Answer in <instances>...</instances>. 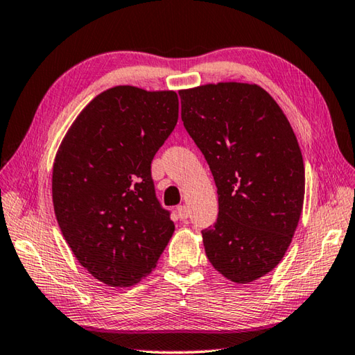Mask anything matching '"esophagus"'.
Segmentation results:
<instances>
[{
    "mask_svg": "<svg viewBox=\"0 0 355 355\" xmlns=\"http://www.w3.org/2000/svg\"><path fill=\"white\" fill-rule=\"evenodd\" d=\"M177 214L180 220H187V217H189V207H187L186 205H182L177 207Z\"/></svg>",
    "mask_w": 355,
    "mask_h": 355,
    "instance_id": "34e87169",
    "label": "esophagus"
}]
</instances>
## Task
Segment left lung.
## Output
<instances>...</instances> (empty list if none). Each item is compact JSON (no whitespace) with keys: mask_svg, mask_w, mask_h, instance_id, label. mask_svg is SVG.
Here are the masks:
<instances>
[{"mask_svg":"<svg viewBox=\"0 0 355 355\" xmlns=\"http://www.w3.org/2000/svg\"><path fill=\"white\" fill-rule=\"evenodd\" d=\"M180 98L218 193L217 221L201 231L207 260L231 282H254L279 265L300 220V146L279 104L257 85H206L180 90Z\"/></svg>","mask_w":355,"mask_h":355,"instance_id":"1","label":"left lung"}]
</instances>
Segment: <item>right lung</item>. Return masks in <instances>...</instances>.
I'll return each instance as SVG.
<instances>
[{
    "instance_id": "obj_1",
    "label": "right lung",
    "mask_w": 355,
    "mask_h": 355,
    "mask_svg": "<svg viewBox=\"0 0 355 355\" xmlns=\"http://www.w3.org/2000/svg\"><path fill=\"white\" fill-rule=\"evenodd\" d=\"M177 121L173 90L116 86L83 109L60 146L52 198L62 237L109 286L148 275L175 231L155 196L150 163Z\"/></svg>"
}]
</instances>
